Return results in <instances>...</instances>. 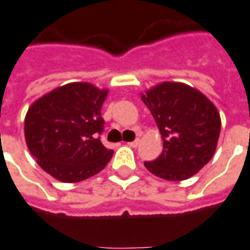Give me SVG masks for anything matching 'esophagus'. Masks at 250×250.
<instances>
[{
  "label": "esophagus",
  "mask_w": 250,
  "mask_h": 250,
  "mask_svg": "<svg viewBox=\"0 0 250 250\" xmlns=\"http://www.w3.org/2000/svg\"><path fill=\"white\" fill-rule=\"evenodd\" d=\"M139 144H140V139H136L135 142H129L128 143L129 147H132V148H136L137 146H139Z\"/></svg>",
  "instance_id": "obj_1"
}]
</instances>
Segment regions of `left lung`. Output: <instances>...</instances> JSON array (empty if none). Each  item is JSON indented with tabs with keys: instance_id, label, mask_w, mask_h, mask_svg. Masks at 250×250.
<instances>
[{
	"instance_id": "obj_1",
	"label": "left lung",
	"mask_w": 250,
	"mask_h": 250,
	"mask_svg": "<svg viewBox=\"0 0 250 250\" xmlns=\"http://www.w3.org/2000/svg\"><path fill=\"white\" fill-rule=\"evenodd\" d=\"M149 108L163 140L162 154L144 162L149 173L167 181L190 178L214 156L220 133V115L199 89L184 83L165 82L146 91Z\"/></svg>"
}]
</instances>
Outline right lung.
I'll return each instance as SVG.
<instances>
[{
  "label": "right lung",
  "instance_id": "right-lung-1",
  "mask_svg": "<svg viewBox=\"0 0 250 250\" xmlns=\"http://www.w3.org/2000/svg\"><path fill=\"white\" fill-rule=\"evenodd\" d=\"M108 89L69 83L32 103L24 136L38 165L61 182H80L98 174L113 156L102 144L101 108Z\"/></svg>",
  "mask_w": 250,
  "mask_h": 250
}]
</instances>
